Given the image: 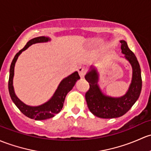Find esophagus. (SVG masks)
Wrapping results in <instances>:
<instances>
[{
    "mask_svg": "<svg viewBox=\"0 0 151 151\" xmlns=\"http://www.w3.org/2000/svg\"><path fill=\"white\" fill-rule=\"evenodd\" d=\"M78 72L81 78H84V77L85 75V73H86V69H85V66H80V67H79Z\"/></svg>",
    "mask_w": 151,
    "mask_h": 151,
    "instance_id": "obj_1",
    "label": "esophagus"
}]
</instances>
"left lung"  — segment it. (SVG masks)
I'll return each mask as SVG.
<instances>
[{
  "instance_id": "left-lung-1",
  "label": "left lung",
  "mask_w": 151,
  "mask_h": 151,
  "mask_svg": "<svg viewBox=\"0 0 151 151\" xmlns=\"http://www.w3.org/2000/svg\"><path fill=\"white\" fill-rule=\"evenodd\" d=\"M122 53L132 68V78L127 92L124 96L114 98L104 95L98 85L97 69L90 67L85 78L90 84L85 93V99L89 110L93 115L103 119H113L125 114L138 99L142 89V78L139 64L135 55L128 47L126 41L121 40Z\"/></svg>"
}]
</instances>
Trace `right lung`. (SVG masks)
Returning a JSON list of instances; mask_svg holds the SVG:
<instances>
[{
  "instance_id": "add662e5",
  "label": "right lung",
  "mask_w": 151,
  "mask_h": 151,
  "mask_svg": "<svg viewBox=\"0 0 151 151\" xmlns=\"http://www.w3.org/2000/svg\"><path fill=\"white\" fill-rule=\"evenodd\" d=\"M50 40V38L45 37V36L35 37L30 40L29 42H27L26 45L15 55L10 66L9 91L11 98L22 114L30 119H33L35 120L47 119L52 118L55 114L59 113L62 109L65 98H66L67 93L73 88L76 82L80 79L77 71L72 73L71 75L68 76L60 82L53 96L48 101L37 106H30L24 104L22 101L19 99L18 97L16 96L14 86H13V78H14V66H15L16 61H17L19 55L21 54L22 51L27 49V47H29L32 44L39 43V42H46Z\"/></svg>"
}]
</instances>
